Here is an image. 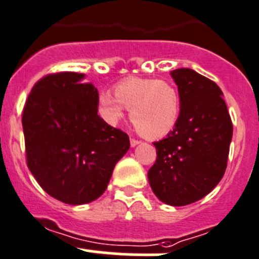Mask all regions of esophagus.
Here are the masks:
<instances>
[{
  "instance_id": "1",
  "label": "esophagus",
  "mask_w": 259,
  "mask_h": 259,
  "mask_svg": "<svg viewBox=\"0 0 259 259\" xmlns=\"http://www.w3.org/2000/svg\"><path fill=\"white\" fill-rule=\"evenodd\" d=\"M140 142H141V141L135 140V138H131V146H132V147H135V146H137Z\"/></svg>"
}]
</instances>
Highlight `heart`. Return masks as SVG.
Here are the masks:
<instances>
[{
  "mask_svg": "<svg viewBox=\"0 0 259 259\" xmlns=\"http://www.w3.org/2000/svg\"><path fill=\"white\" fill-rule=\"evenodd\" d=\"M130 109V119L147 140L165 137L178 124L181 114L179 88L167 79L132 76L114 87V97L106 92L99 97V111L107 123L117 124Z\"/></svg>",
  "mask_w": 259,
  "mask_h": 259,
  "instance_id": "obj_1",
  "label": "heart"
}]
</instances>
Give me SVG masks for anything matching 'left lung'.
Here are the masks:
<instances>
[{"instance_id":"1","label":"left lung","mask_w":259,"mask_h":259,"mask_svg":"<svg viewBox=\"0 0 259 259\" xmlns=\"http://www.w3.org/2000/svg\"><path fill=\"white\" fill-rule=\"evenodd\" d=\"M181 114L167 137L153 142L148 183L162 203L184 206L208 195L224 176L233 124L223 92L213 80L183 68L171 71Z\"/></svg>"}]
</instances>
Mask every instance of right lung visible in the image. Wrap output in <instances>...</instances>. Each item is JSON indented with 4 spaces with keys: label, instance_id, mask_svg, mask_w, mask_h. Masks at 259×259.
I'll list each match as a JSON object with an SVG mask.
<instances>
[{
    "label": "right lung",
    "instance_id": "add662e5",
    "mask_svg": "<svg viewBox=\"0 0 259 259\" xmlns=\"http://www.w3.org/2000/svg\"><path fill=\"white\" fill-rule=\"evenodd\" d=\"M83 79L74 71L42 76L22 111L30 171L49 195L70 205L98 199L130 148L128 135L98 116V91Z\"/></svg>",
    "mask_w": 259,
    "mask_h": 259
}]
</instances>
